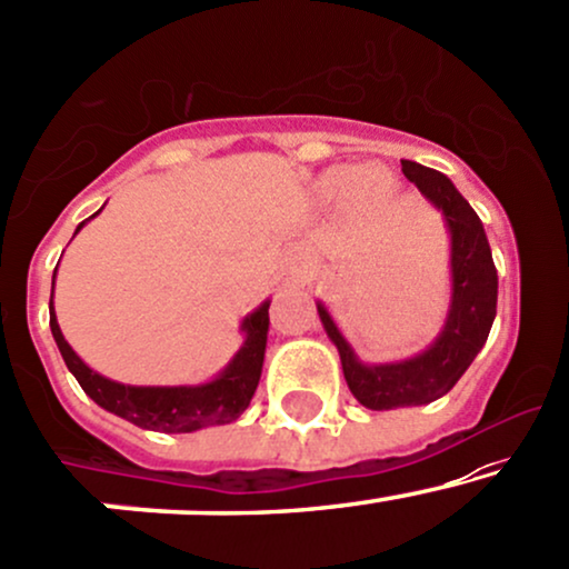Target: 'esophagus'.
Masks as SVG:
<instances>
[{
	"mask_svg": "<svg viewBox=\"0 0 569 569\" xmlns=\"http://www.w3.org/2000/svg\"><path fill=\"white\" fill-rule=\"evenodd\" d=\"M291 261H295V264H297V256H291Z\"/></svg>",
	"mask_w": 569,
	"mask_h": 569,
	"instance_id": "obj_1",
	"label": "esophagus"
}]
</instances>
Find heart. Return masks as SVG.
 <instances>
[{
	"mask_svg": "<svg viewBox=\"0 0 569 569\" xmlns=\"http://www.w3.org/2000/svg\"><path fill=\"white\" fill-rule=\"evenodd\" d=\"M348 191L351 202L359 210L378 208L389 199L391 178L380 167H367V170H348V167H335L321 178V193L327 199H337Z\"/></svg>",
	"mask_w": 569,
	"mask_h": 569,
	"instance_id": "obj_1",
	"label": "heart"
}]
</instances>
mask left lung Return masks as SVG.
Returning <instances> with one entry per match:
<instances>
[{"instance_id":"1","label":"left lung","mask_w":569,"mask_h":569,"mask_svg":"<svg viewBox=\"0 0 569 569\" xmlns=\"http://www.w3.org/2000/svg\"><path fill=\"white\" fill-rule=\"evenodd\" d=\"M402 172L446 216L451 229L453 295L446 329L427 351L408 361L378 367H367L356 359L332 316L318 305L323 329L340 351L348 389L370 410L410 408L448 395L483 348L497 316V267L478 213L442 172L408 159L402 161Z\"/></svg>"}]
</instances>
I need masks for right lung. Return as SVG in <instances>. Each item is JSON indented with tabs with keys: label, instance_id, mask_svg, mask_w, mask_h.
<instances>
[{
	"label": "right lung",
	"instance_id": "add662e5",
	"mask_svg": "<svg viewBox=\"0 0 569 569\" xmlns=\"http://www.w3.org/2000/svg\"><path fill=\"white\" fill-rule=\"evenodd\" d=\"M97 216V213H93ZM91 216V218H93ZM86 223V221H83ZM80 223V227H83ZM74 229V234L80 232ZM56 280V272H53ZM246 342L237 351L232 365L216 380L202 386H123L116 380L102 378L91 367L83 365L70 342L61 335L59 321L53 313L51 297V332L59 346L64 365L78 378L80 389L89 395L99 408L127 418L134 427L153 429V432H197V429L216 427V423H232L251 405V397L259 386L261 365H264L267 329H270V302L261 305L256 313L242 321Z\"/></svg>",
	"mask_w": 569,
	"mask_h": 569
}]
</instances>
